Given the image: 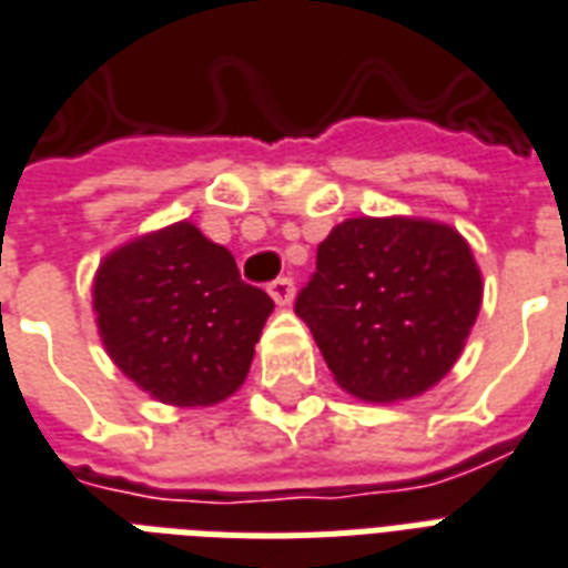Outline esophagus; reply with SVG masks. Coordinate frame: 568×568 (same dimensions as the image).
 Returning <instances> with one entry per match:
<instances>
[{
	"instance_id": "34e87169",
	"label": "esophagus",
	"mask_w": 568,
	"mask_h": 568,
	"mask_svg": "<svg viewBox=\"0 0 568 568\" xmlns=\"http://www.w3.org/2000/svg\"><path fill=\"white\" fill-rule=\"evenodd\" d=\"M293 281L290 278H275L272 284H268V296L275 300V305H281V308H287L290 302H293Z\"/></svg>"
}]
</instances>
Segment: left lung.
<instances>
[{
    "label": "left lung",
    "instance_id": "8db88e82",
    "mask_svg": "<svg viewBox=\"0 0 568 568\" xmlns=\"http://www.w3.org/2000/svg\"><path fill=\"white\" fill-rule=\"evenodd\" d=\"M481 308L467 239L430 219H347L317 245L296 300L341 389L371 404L425 395L452 371Z\"/></svg>",
    "mask_w": 568,
    "mask_h": 568
}]
</instances>
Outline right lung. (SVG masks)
Here are the masks:
<instances>
[{
	"label": "right lung",
	"mask_w": 568,
	"mask_h": 568,
	"mask_svg": "<svg viewBox=\"0 0 568 568\" xmlns=\"http://www.w3.org/2000/svg\"><path fill=\"white\" fill-rule=\"evenodd\" d=\"M275 308L239 278L224 245L176 221L119 245L98 263L92 311L106 356L170 407H212L245 383Z\"/></svg>",
	"instance_id": "obj_1"
}]
</instances>
